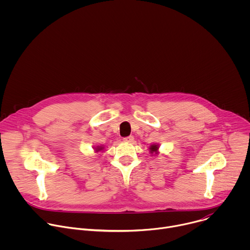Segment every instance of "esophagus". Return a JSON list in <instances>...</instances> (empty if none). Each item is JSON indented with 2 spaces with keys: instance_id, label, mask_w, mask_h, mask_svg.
<instances>
[{
  "instance_id": "1",
  "label": "esophagus",
  "mask_w": 250,
  "mask_h": 250,
  "mask_svg": "<svg viewBox=\"0 0 250 250\" xmlns=\"http://www.w3.org/2000/svg\"><path fill=\"white\" fill-rule=\"evenodd\" d=\"M124 141H125V142H132L133 141V136L132 135L126 136V137L124 138Z\"/></svg>"
}]
</instances>
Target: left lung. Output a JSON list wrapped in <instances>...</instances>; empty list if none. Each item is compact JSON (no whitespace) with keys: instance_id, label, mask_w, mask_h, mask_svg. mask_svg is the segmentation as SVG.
<instances>
[{"instance_id":"1","label":"left lung","mask_w":250,"mask_h":250,"mask_svg":"<svg viewBox=\"0 0 250 250\" xmlns=\"http://www.w3.org/2000/svg\"><path fill=\"white\" fill-rule=\"evenodd\" d=\"M158 149V146H152L151 147H150V151H151V153L152 152H156V150Z\"/></svg>"}]
</instances>
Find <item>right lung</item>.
Returning a JSON list of instances; mask_svg holds the SVG:
<instances>
[{"mask_svg":"<svg viewBox=\"0 0 250 250\" xmlns=\"http://www.w3.org/2000/svg\"><path fill=\"white\" fill-rule=\"evenodd\" d=\"M101 149H103V148H102V147H98V149H97V151H98V150H101Z\"/></svg>","mask_w":250,"mask_h":250,"instance_id":"1","label":"right lung"}]
</instances>
